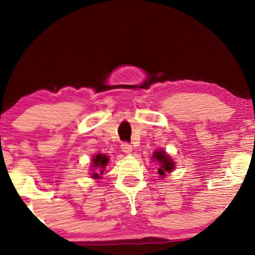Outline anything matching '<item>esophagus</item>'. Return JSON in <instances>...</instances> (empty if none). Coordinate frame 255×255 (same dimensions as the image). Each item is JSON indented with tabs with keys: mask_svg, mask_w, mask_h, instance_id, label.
<instances>
[{
	"mask_svg": "<svg viewBox=\"0 0 255 255\" xmlns=\"http://www.w3.org/2000/svg\"><path fill=\"white\" fill-rule=\"evenodd\" d=\"M122 150L126 154H130L132 150V146L129 143H123L122 144Z\"/></svg>",
	"mask_w": 255,
	"mask_h": 255,
	"instance_id": "esophagus-1",
	"label": "esophagus"
}]
</instances>
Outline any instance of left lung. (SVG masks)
Instances as JSON below:
<instances>
[{
    "instance_id": "8db88e82",
    "label": "left lung",
    "mask_w": 255,
    "mask_h": 255,
    "mask_svg": "<svg viewBox=\"0 0 255 255\" xmlns=\"http://www.w3.org/2000/svg\"><path fill=\"white\" fill-rule=\"evenodd\" d=\"M153 157L155 159H157L158 163L161 164V166H159V169L157 170L159 175L164 176L166 172H172V170L174 169V163L172 162V159L167 156L164 150H161V152L157 150V152H155L153 154Z\"/></svg>"
}]
</instances>
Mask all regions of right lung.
I'll list each match as a JSON object with an SVG mask.
<instances>
[{
    "label": "right lung",
    "mask_w": 255,
    "mask_h": 255,
    "mask_svg": "<svg viewBox=\"0 0 255 255\" xmlns=\"http://www.w3.org/2000/svg\"><path fill=\"white\" fill-rule=\"evenodd\" d=\"M109 159H108V156H106V155H102V154H98L96 157L93 158V167H99V170H101L100 173H103V169H105L107 163ZM92 178H96V179H99L100 176H99L98 173H93Z\"/></svg>",
    "instance_id": "obj_1"
}]
</instances>
